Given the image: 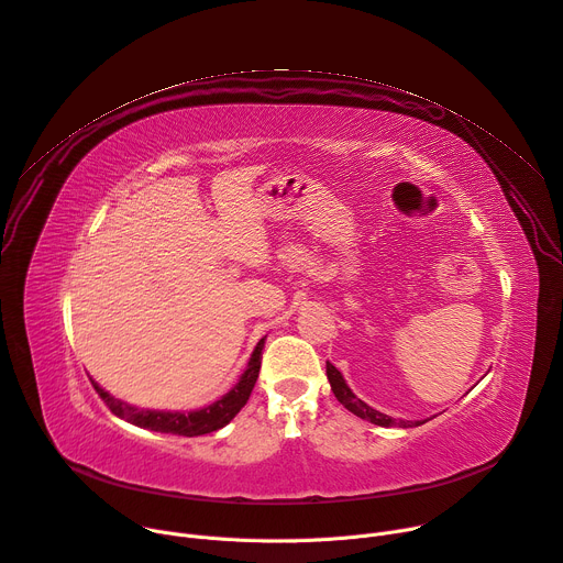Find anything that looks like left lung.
I'll list each match as a JSON object with an SVG mask.
<instances>
[{
  "mask_svg": "<svg viewBox=\"0 0 563 563\" xmlns=\"http://www.w3.org/2000/svg\"><path fill=\"white\" fill-rule=\"evenodd\" d=\"M325 373H328V379H330V386H332L334 397L347 408L350 413H354L356 418L368 420V422H373V424H377V427H404V429H406V427H420V424L427 422V420L408 422V420H395V418H390V416H384V413L375 411L373 406H368L366 401H362L360 397H356V395L350 390V386L345 384L343 375H341L330 362L325 364Z\"/></svg>",
  "mask_w": 563,
  "mask_h": 563,
  "instance_id": "1",
  "label": "left lung"
}]
</instances>
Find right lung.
Listing matches in <instances>:
<instances>
[{"label": "right lung", "mask_w": 563, "mask_h": 563, "mask_svg": "<svg viewBox=\"0 0 563 563\" xmlns=\"http://www.w3.org/2000/svg\"><path fill=\"white\" fill-rule=\"evenodd\" d=\"M265 339L267 336H263L258 341V345H255V350L251 352L246 371L242 373L238 384L227 395H222L218 401L199 408V411L181 413V411H150V408H136V406H130V404L112 397L93 379H91V384H93L96 393L100 395V399L110 406V411L130 424H136L141 429H150V431H159V433L186 435V438L213 433V431L227 427L240 413V408L246 404V399L255 386V379H258V373H261Z\"/></svg>", "instance_id": "obj_1"}]
</instances>
